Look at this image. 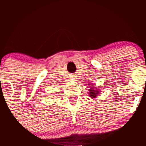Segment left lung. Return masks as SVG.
<instances>
[{
    "label": "left lung",
    "instance_id": "8db88e82",
    "mask_svg": "<svg viewBox=\"0 0 146 146\" xmlns=\"http://www.w3.org/2000/svg\"><path fill=\"white\" fill-rule=\"evenodd\" d=\"M89 85V84H88ZM88 94L90 96V98H91L93 100H95V98H98V95L100 94V90L98 88H95L94 87H89V89H88Z\"/></svg>",
    "mask_w": 146,
    "mask_h": 146
}]
</instances>
